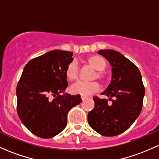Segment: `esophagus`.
Returning a JSON list of instances; mask_svg holds the SVG:
<instances>
[{
  "label": "esophagus",
  "instance_id": "34e87169",
  "mask_svg": "<svg viewBox=\"0 0 159 159\" xmlns=\"http://www.w3.org/2000/svg\"><path fill=\"white\" fill-rule=\"evenodd\" d=\"M81 99H82V100H84L85 98H86V97H84V96H82V95H81Z\"/></svg>",
  "mask_w": 159,
  "mask_h": 159
}]
</instances>
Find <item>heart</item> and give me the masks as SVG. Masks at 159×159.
<instances>
[{
	"label": "heart",
	"instance_id": "b5f03b06",
	"mask_svg": "<svg viewBox=\"0 0 159 159\" xmlns=\"http://www.w3.org/2000/svg\"><path fill=\"white\" fill-rule=\"evenodd\" d=\"M87 61L95 70H97L96 74L93 75V79L98 78L103 84H107V78L103 72L107 68V61L105 58L98 55H92L87 58ZM66 75L70 81H75L78 79L79 76V68L76 61H73L69 63L66 70ZM99 88L100 84L98 81H91V82L78 81L71 85L70 90L73 93L88 96L98 91Z\"/></svg>",
	"mask_w": 159,
	"mask_h": 159
}]
</instances>
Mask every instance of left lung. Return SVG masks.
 <instances>
[{"label":"left lung","mask_w":159,"mask_h":159,"mask_svg":"<svg viewBox=\"0 0 159 159\" xmlns=\"http://www.w3.org/2000/svg\"><path fill=\"white\" fill-rule=\"evenodd\" d=\"M112 66V80L102 93L109 99L93 97L94 107L88 113L91 128L104 136H114L131 126L140 114L145 87L139 68L119 52L99 50Z\"/></svg>","instance_id":"8db88e82"}]
</instances>
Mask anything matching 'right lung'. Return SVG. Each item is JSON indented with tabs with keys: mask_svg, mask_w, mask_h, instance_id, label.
Returning <instances> with one entry per match:
<instances>
[{
	"mask_svg": "<svg viewBox=\"0 0 159 159\" xmlns=\"http://www.w3.org/2000/svg\"><path fill=\"white\" fill-rule=\"evenodd\" d=\"M72 56L71 52L52 50L33 58L18 81V116L40 138H52L61 133L67 125L68 111L81 102L79 94L62 93L68 86L66 70L74 59Z\"/></svg>",
	"mask_w": 159,
	"mask_h": 159,
	"instance_id": "add662e5",
	"label": "right lung"
}]
</instances>
